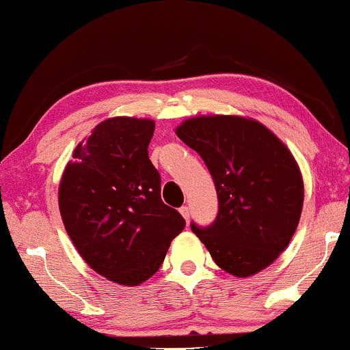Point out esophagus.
I'll list each match as a JSON object with an SVG mask.
<instances>
[{
	"mask_svg": "<svg viewBox=\"0 0 350 350\" xmlns=\"http://www.w3.org/2000/svg\"><path fill=\"white\" fill-rule=\"evenodd\" d=\"M180 213H181V216H183V217H185L186 220H187V219H189V214H191V211H189V208H187L186 205H185V206H181V208H180Z\"/></svg>",
	"mask_w": 350,
	"mask_h": 350,
	"instance_id": "1",
	"label": "esophagus"
}]
</instances>
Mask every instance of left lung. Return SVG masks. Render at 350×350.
<instances>
[{
  "label": "left lung",
  "instance_id": "8db88e82",
  "mask_svg": "<svg viewBox=\"0 0 350 350\" xmlns=\"http://www.w3.org/2000/svg\"><path fill=\"white\" fill-rule=\"evenodd\" d=\"M200 154L217 191V217L191 224L216 265L250 277L272 265L299 225L304 180L291 152L271 130L238 116L193 117L176 128Z\"/></svg>",
  "mask_w": 350,
  "mask_h": 350
}]
</instances>
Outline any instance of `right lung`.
<instances>
[{"instance_id": "1", "label": "right lung", "mask_w": 350, "mask_h": 350, "mask_svg": "<svg viewBox=\"0 0 350 350\" xmlns=\"http://www.w3.org/2000/svg\"><path fill=\"white\" fill-rule=\"evenodd\" d=\"M154 122L112 117L83 139L59 185L64 227L83 260L107 280L136 286L163 265L186 227L161 200V176L148 158Z\"/></svg>"}]
</instances>
